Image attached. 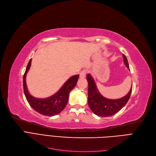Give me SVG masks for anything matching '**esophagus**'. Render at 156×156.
<instances>
[{"label": "esophagus", "instance_id": "esophagus-1", "mask_svg": "<svg viewBox=\"0 0 156 156\" xmlns=\"http://www.w3.org/2000/svg\"><path fill=\"white\" fill-rule=\"evenodd\" d=\"M86 71H85V70H83V71H82L80 73V77L81 78H84L85 76H86Z\"/></svg>", "mask_w": 156, "mask_h": 156}]
</instances>
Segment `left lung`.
<instances>
[{
    "mask_svg": "<svg viewBox=\"0 0 156 156\" xmlns=\"http://www.w3.org/2000/svg\"><path fill=\"white\" fill-rule=\"evenodd\" d=\"M124 63L129 69L128 59L123 54ZM88 82V104L91 111L99 117H107L117 113L126 104L131 95L132 86L129 93L122 98L119 99H108L100 94L91 74L87 75Z\"/></svg>",
    "mask_w": 156,
    "mask_h": 156,
    "instance_id": "1",
    "label": "left lung"
}]
</instances>
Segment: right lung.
Segmentation results:
<instances>
[{"label": "right lung", "instance_id": "add662e5", "mask_svg": "<svg viewBox=\"0 0 156 156\" xmlns=\"http://www.w3.org/2000/svg\"><path fill=\"white\" fill-rule=\"evenodd\" d=\"M30 60L23 76V89L24 95L30 106L37 112L44 116H54L62 112L69 100L70 92L76 86L79 74L74 75L65 82L59 91L51 97L45 98H37L30 94L26 83V76L31 65Z\"/></svg>", "mask_w": 156, "mask_h": 156}]
</instances>
